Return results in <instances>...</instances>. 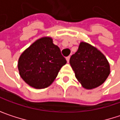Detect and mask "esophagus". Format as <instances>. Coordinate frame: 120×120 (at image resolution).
<instances>
[{
	"mask_svg": "<svg viewBox=\"0 0 120 120\" xmlns=\"http://www.w3.org/2000/svg\"><path fill=\"white\" fill-rule=\"evenodd\" d=\"M69 58H70V57H69V56H68V57H67V58H66V60H67V62H69Z\"/></svg>",
	"mask_w": 120,
	"mask_h": 120,
	"instance_id": "1",
	"label": "esophagus"
}]
</instances>
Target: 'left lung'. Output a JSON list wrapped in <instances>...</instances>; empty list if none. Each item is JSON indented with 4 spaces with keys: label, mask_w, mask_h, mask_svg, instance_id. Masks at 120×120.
Returning a JSON list of instances; mask_svg holds the SVG:
<instances>
[{
    "label": "left lung",
    "mask_w": 120,
    "mask_h": 120,
    "mask_svg": "<svg viewBox=\"0 0 120 120\" xmlns=\"http://www.w3.org/2000/svg\"><path fill=\"white\" fill-rule=\"evenodd\" d=\"M69 63L76 78L85 89L99 87L110 74V64L105 56L86 42L80 43L78 51L71 56Z\"/></svg>",
    "instance_id": "8db88e82"
}]
</instances>
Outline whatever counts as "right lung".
I'll list each match as a JSON object with an SVG mask.
<instances>
[{
    "mask_svg": "<svg viewBox=\"0 0 120 120\" xmlns=\"http://www.w3.org/2000/svg\"><path fill=\"white\" fill-rule=\"evenodd\" d=\"M67 63L58 46L49 37L33 43L19 57L18 69L22 79L30 86L43 89L51 85L61 67Z\"/></svg>",
    "mask_w": 120,
    "mask_h": 120,
    "instance_id": "right-lung-1",
    "label": "right lung"
}]
</instances>
